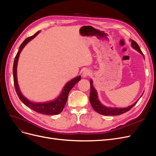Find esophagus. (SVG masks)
Masks as SVG:
<instances>
[{"mask_svg": "<svg viewBox=\"0 0 156 156\" xmlns=\"http://www.w3.org/2000/svg\"><path fill=\"white\" fill-rule=\"evenodd\" d=\"M91 75V72L88 69H86L83 71L82 75L83 77H87Z\"/></svg>", "mask_w": 156, "mask_h": 156, "instance_id": "esophagus-1", "label": "esophagus"}]
</instances>
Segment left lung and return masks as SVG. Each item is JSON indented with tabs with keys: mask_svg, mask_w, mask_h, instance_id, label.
<instances>
[{
	"mask_svg": "<svg viewBox=\"0 0 156 156\" xmlns=\"http://www.w3.org/2000/svg\"><path fill=\"white\" fill-rule=\"evenodd\" d=\"M130 41H131L132 48L137 51L139 53L142 55L144 58V55L143 53V52L141 51L139 45L133 40H130ZM90 101L91 105L92 106L94 111L98 112L99 114H101L102 115L115 116V115H120L123 114V113H125L128 111H129L131 108L133 107L136 103H137V101L139 100V99L137 101H136L133 103V104H132L131 105H129L128 107H124V108H117V107L112 108V107H106L105 105H103L102 103H101L100 101L99 100L96 90L93 86L92 80V79L90 80ZM143 96V94L141 95V96Z\"/></svg>",
	"mask_w": 156,
	"mask_h": 156,
	"instance_id": "obj_1",
	"label": "left lung"
}]
</instances>
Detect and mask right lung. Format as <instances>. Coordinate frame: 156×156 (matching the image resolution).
<instances>
[{"label":"right lung","instance_id":"1","mask_svg":"<svg viewBox=\"0 0 156 156\" xmlns=\"http://www.w3.org/2000/svg\"><path fill=\"white\" fill-rule=\"evenodd\" d=\"M40 31H37L36 34L33 36L27 37V38L23 42L21 45L20 47V50L17 52V53L16 56L15 60H14L13 62V81H14V86H15L16 90L17 92V96L20 99L21 101L24 103L25 105L30 108L33 111H35L41 114L44 115H58L63 111V108L66 103L68 94L74 86L75 84L77 83L80 80H81V75L77 76L70 80L68 81L66 85L64 87L62 92H61L60 95L56 98L55 100L53 101H50L48 102H44V103H35L30 101L26 98L23 95L20 87L18 85L17 82V62L19 57H20V55L23 49L25 48V46L29 43V42L32 40L33 38L38 34Z\"/></svg>","mask_w":156,"mask_h":156}]
</instances>
